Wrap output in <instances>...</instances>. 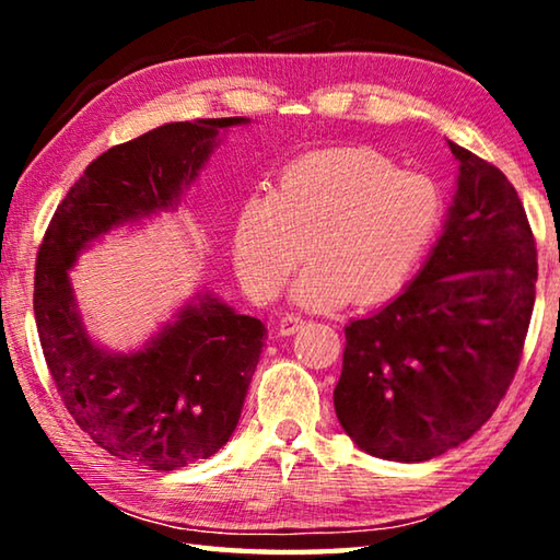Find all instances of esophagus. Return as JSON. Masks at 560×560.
Wrapping results in <instances>:
<instances>
[{
    "label": "esophagus",
    "mask_w": 560,
    "mask_h": 560,
    "mask_svg": "<svg viewBox=\"0 0 560 560\" xmlns=\"http://www.w3.org/2000/svg\"><path fill=\"white\" fill-rule=\"evenodd\" d=\"M303 326V318L296 314H287L279 320V336H293L299 334V328Z\"/></svg>",
    "instance_id": "esophagus-1"
}]
</instances>
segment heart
<instances>
[{
    "instance_id": "obj_1",
    "label": "heart",
    "mask_w": 560,
    "mask_h": 560,
    "mask_svg": "<svg viewBox=\"0 0 560 560\" xmlns=\"http://www.w3.org/2000/svg\"><path fill=\"white\" fill-rule=\"evenodd\" d=\"M444 214L428 175L397 170L368 148L303 155L281 170L271 192L242 202L232 259L244 291L271 301L301 259H314L291 296L328 308L348 299L375 306L402 293L428 257Z\"/></svg>"
}]
</instances>
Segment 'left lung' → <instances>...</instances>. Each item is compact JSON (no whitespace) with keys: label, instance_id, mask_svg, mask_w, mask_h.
Returning a JSON list of instances; mask_svg holds the SVG:
<instances>
[{"label":"left lung","instance_id":"left-lung-1","mask_svg":"<svg viewBox=\"0 0 560 560\" xmlns=\"http://www.w3.org/2000/svg\"><path fill=\"white\" fill-rule=\"evenodd\" d=\"M447 143L459 175L440 240L400 296L346 326L334 390L348 438L390 462L440 457L489 420L536 301V242L514 185Z\"/></svg>","mask_w":560,"mask_h":560}]
</instances>
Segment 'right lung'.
I'll use <instances>...</instances> for the list:
<instances>
[{
  "label": "right lung",
  "instance_id": "1",
  "mask_svg": "<svg viewBox=\"0 0 560 560\" xmlns=\"http://www.w3.org/2000/svg\"><path fill=\"white\" fill-rule=\"evenodd\" d=\"M249 118L165 122L98 155L56 207L34 277V316L66 410L118 459L158 471L212 457L230 442L267 328L197 291L143 346L103 348L83 326L69 271L120 226L175 212L220 145Z\"/></svg>",
  "mask_w": 560,
  "mask_h": 560
}]
</instances>
